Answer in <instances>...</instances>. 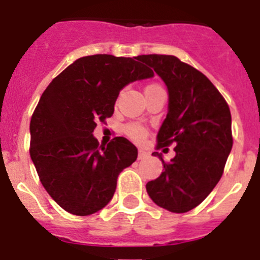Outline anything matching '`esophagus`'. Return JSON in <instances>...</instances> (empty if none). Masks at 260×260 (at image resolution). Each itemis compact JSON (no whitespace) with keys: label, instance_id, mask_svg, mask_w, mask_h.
<instances>
[{"label":"esophagus","instance_id":"obj_1","mask_svg":"<svg viewBox=\"0 0 260 260\" xmlns=\"http://www.w3.org/2000/svg\"><path fill=\"white\" fill-rule=\"evenodd\" d=\"M148 156H150V153L143 150H139V152H138V160H146Z\"/></svg>","mask_w":260,"mask_h":260}]
</instances>
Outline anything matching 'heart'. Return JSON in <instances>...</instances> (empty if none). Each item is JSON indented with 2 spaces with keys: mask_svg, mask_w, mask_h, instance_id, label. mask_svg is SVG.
Listing matches in <instances>:
<instances>
[{
  "mask_svg": "<svg viewBox=\"0 0 260 260\" xmlns=\"http://www.w3.org/2000/svg\"><path fill=\"white\" fill-rule=\"evenodd\" d=\"M125 133L132 138L133 141L141 142L144 137H146V130L144 127H142L141 125H135V123H132V125H127L125 127Z\"/></svg>",
  "mask_w": 260,
  "mask_h": 260,
  "instance_id": "1",
  "label": "heart"
}]
</instances>
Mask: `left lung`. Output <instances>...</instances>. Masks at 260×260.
I'll return each instance as SVG.
<instances>
[{
  "label": "left lung",
  "instance_id": "1",
  "mask_svg": "<svg viewBox=\"0 0 260 260\" xmlns=\"http://www.w3.org/2000/svg\"><path fill=\"white\" fill-rule=\"evenodd\" d=\"M137 58L152 68L168 89V113L157 147L176 144L171 162H165L161 153H152L162 161L164 172L147 182V192L158 207L187 212L207 198L221 178L233 146L231 110L206 75L176 56Z\"/></svg>",
  "mask_w": 260,
  "mask_h": 260
}]
</instances>
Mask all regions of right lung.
Returning a JSON list of instances; mask_svg holds the SVG:
<instances>
[{
    "label": "right lung",
    "mask_w": 260,
    "mask_h": 260,
    "mask_svg": "<svg viewBox=\"0 0 260 260\" xmlns=\"http://www.w3.org/2000/svg\"><path fill=\"white\" fill-rule=\"evenodd\" d=\"M137 57H80L50 82L29 123V155L53 201L88 216L112 201L118 174L138 157L137 147L116 137L99 147L93 130L114 112L119 91L153 71Z\"/></svg>",
    "instance_id": "obj_1"
}]
</instances>
